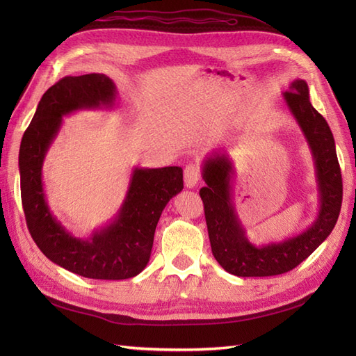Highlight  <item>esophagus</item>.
<instances>
[{"label":"esophagus","mask_w":356,"mask_h":356,"mask_svg":"<svg viewBox=\"0 0 356 356\" xmlns=\"http://www.w3.org/2000/svg\"><path fill=\"white\" fill-rule=\"evenodd\" d=\"M200 181V170L197 165H188L184 169V184L187 188H195Z\"/></svg>","instance_id":"esophagus-1"}]
</instances>
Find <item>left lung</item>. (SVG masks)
I'll return each mask as SVG.
<instances>
[{"mask_svg":"<svg viewBox=\"0 0 356 356\" xmlns=\"http://www.w3.org/2000/svg\"><path fill=\"white\" fill-rule=\"evenodd\" d=\"M282 102L303 134L315 165L319 208L306 230L277 242L257 245L246 236L233 202V160L225 149L202 163L207 186L199 195L204 204L208 234L215 260L234 276H275L293 270L324 242L337 222L343 184L336 143L325 118L310 104L309 86L297 79L282 93Z\"/></svg>","mask_w":356,"mask_h":356,"instance_id":"1","label":"left lung"}]
</instances>
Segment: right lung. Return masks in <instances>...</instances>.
I'll list each match as a JSON object with an SVG mask.
<instances>
[{
    "label": "right lung",
    "mask_w": 356,
    "mask_h": 356,
    "mask_svg": "<svg viewBox=\"0 0 356 356\" xmlns=\"http://www.w3.org/2000/svg\"><path fill=\"white\" fill-rule=\"evenodd\" d=\"M117 99L115 84L105 74L59 80L42 95L19 149L24 212L40 251L75 275L105 281L129 279L144 270L160 215L184 187L179 166L134 168L120 209L89 238H77L53 213L42 182V163L63 117L81 110H114Z\"/></svg>",
    "instance_id": "obj_1"
}]
</instances>
